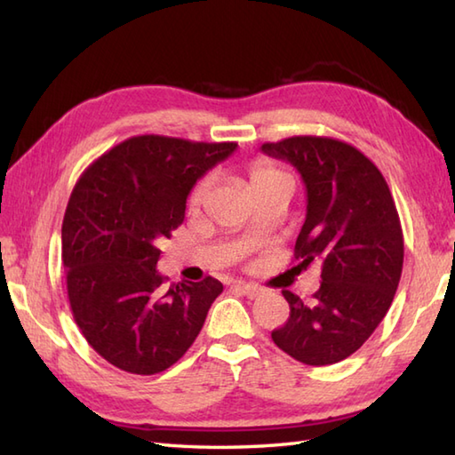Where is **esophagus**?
Returning a JSON list of instances; mask_svg holds the SVG:
<instances>
[{
  "label": "esophagus",
  "mask_w": 455,
  "mask_h": 455,
  "mask_svg": "<svg viewBox=\"0 0 455 455\" xmlns=\"http://www.w3.org/2000/svg\"><path fill=\"white\" fill-rule=\"evenodd\" d=\"M235 287L240 289V291H243V293H244L246 297H250V299H256V297H259V295L264 293V287H262V285H256V283L238 282Z\"/></svg>",
  "instance_id": "1"
}]
</instances>
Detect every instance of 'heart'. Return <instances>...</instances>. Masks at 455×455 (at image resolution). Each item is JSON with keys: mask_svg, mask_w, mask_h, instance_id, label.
<instances>
[{"mask_svg": "<svg viewBox=\"0 0 455 455\" xmlns=\"http://www.w3.org/2000/svg\"><path fill=\"white\" fill-rule=\"evenodd\" d=\"M285 178L291 180L283 170L275 168L274 164L267 162V160H258V162L252 164V166H250V186H252V189H256L259 186H266V183H269V181L285 180ZM209 186H211V180L205 178V180H201L196 188H193L191 196H189V205L191 207H199L201 203L205 201Z\"/></svg>", "mask_w": 455, "mask_h": 455, "instance_id": "b5f03b06", "label": "heart"}]
</instances>
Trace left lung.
Masks as SVG:
<instances>
[{
  "label": "left lung",
  "instance_id": "obj_1",
  "mask_svg": "<svg viewBox=\"0 0 455 455\" xmlns=\"http://www.w3.org/2000/svg\"><path fill=\"white\" fill-rule=\"evenodd\" d=\"M262 152L301 173L307 217L295 259L323 264L311 301L282 291L291 313L272 340L307 365L342 362L379 326L399 287L404 244L389 186L370 158L331 137H289Z\"/></svg>",
  "mask_w": 455,
  "mask_h": 455
}]
</instances>
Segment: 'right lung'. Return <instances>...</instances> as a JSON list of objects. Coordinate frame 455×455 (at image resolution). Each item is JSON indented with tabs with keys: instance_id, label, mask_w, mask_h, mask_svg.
Instances as JSON below:
<instances>
[{
	"instance_id": "add662e5",
	"label": "right lung",
	"mask_w": 455,
	"mask_h": 455,
	"mask_svg": "<svg viewBox=\"0 0 455 455\" xmlns=\"http://www.w3.org/2000/svg\"><path fill=\"white\" fill-rule=\"evenodd\" d=\"M236 142H191L142 134L85 170L62 220V262L76 324L103 360L154 375L196 342L222 283L166 285L158 243L183 217L196 181Z\"/></svg>"
}]
</instances>
